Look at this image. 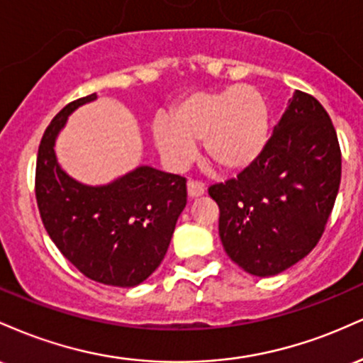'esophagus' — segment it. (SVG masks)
<instances>
[{"label":"esophagus","instance_id":"34e87169","mask_svg":"<svg viewBox=\"0 0 363 363\" xmlns=\"http://www.w3.org/2000/svg\"><path fill=\"white\" fill-rule=\"evenodd\" d=\"M203 193H205V184L199 181H194V179H189V182H187V194L191 198H198Z\"/></svg>","mask_w":363,"mask_h":363}]
</instances>
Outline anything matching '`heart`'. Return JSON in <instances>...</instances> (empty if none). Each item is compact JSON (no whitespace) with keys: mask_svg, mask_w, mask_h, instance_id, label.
<instances>
[{"mask_svg":"<svg viewBox=\"0 0 363 363\" xmlns=\"http://www.w3.org/2000/svg\"><path fill=\"white\" fill-rule=\"evenodd\" d=\"M269 112L264 97L249 85L187 94L170 118L153 123V140L170 164L193 160L196 141L205 143L208 158L222 170H244L268 143Z\"/></svg>","mask_w":363,"mask_h":363,"instance_id":"heart-1","label":"heart"}]
</instances>
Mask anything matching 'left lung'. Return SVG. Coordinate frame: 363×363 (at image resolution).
I'll return each mask as SVG.
<instances>
[{
	"instance_id": "8db88e82",
	"label": "left lung",
	"mask_w": 363,
	"mask_h": 363,
	"mask_svg": "<svg viewBox=\"0 0 363 363\" xmlns=\"http://www.w3.org/2000/svg\"><path fill=\"white\" fill-rule=\"evenodd\" d=\"M341 181V150L326 109L295 90L259 158L210 186L225 252L254 277H273L323 235Z\"/></svg>"
}]
</instances>
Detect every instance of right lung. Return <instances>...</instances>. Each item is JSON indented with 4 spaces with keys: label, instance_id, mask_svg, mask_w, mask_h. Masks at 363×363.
I'll return each mask as SVG.
<instances>
[{
    "label": "right lung",
    "instance_id": "add662e5",
    "mask_svg": "<svg viewBox=\"0 0 363 363\" xmlns=\"http://www.w3.org/2000/svg\"><path fill=\"white\" fill-rule=\"evenodd\" d=\"M97 94L60 111L37 153L35 198L49 237L90 280L136 286L160 266L187 203L186 179L148 165L106 186H86L57 164L54 145L68 116Z\"/></svg>",
    "mask_w": 363,
    "mask_h": 363
}]
</instances>
